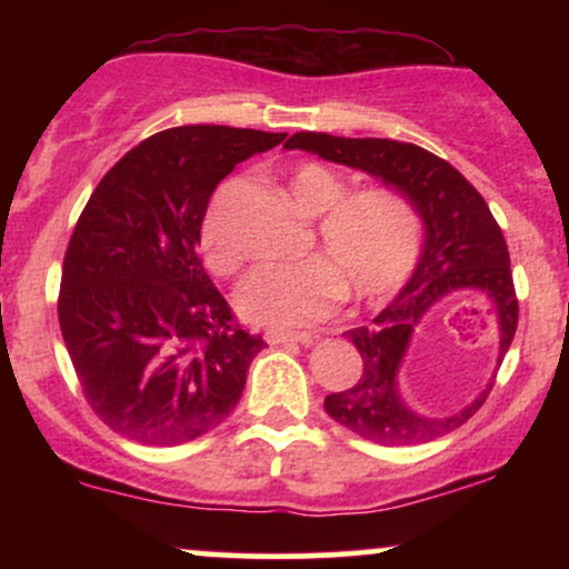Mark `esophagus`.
Returning a JSON list of instances; mask_svg holds the SVG:
<instances>
[{
  "mask_svg": "<svg viewBox=\"0 0 569 569\" xmlns=\"http://www.w3.org/2000/svg\"><path fill=\"white\" fill-rule=\"evenodd\" d=\"M312 339H316V335H307V331H264L267 345H293V342L310 345Z\"/></svg>",
  "mask_w": 569,
  "mask_h": 569,
  "instance_id": "obj_1",
  "label": "esophagus"
}]
</instances>
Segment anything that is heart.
Segmentation results:
<instances>
[{
  "label": "heart",
  "mask_w": 569,
  "mask_h": 569,
  "mask_svg": "<svg viewBox=\"0 0 569 569\" xmlns=\"http://www.w3.org/2000/svg\"><path fill=\"white\" fill-rule=\"evenodd\" d=\"M289 194L316 221V259L262 264L240 280L234 305L251 323L305 329L321 323L348 293L352 302H380L407 283L422 251V217L407 194L369 187L348 194L331 168L302 162L289 173ZM208 270L232 276L240 253L208 213L200 230Z\"/></svg>",
  "instance_id": "heart-1"
}]
</instances>
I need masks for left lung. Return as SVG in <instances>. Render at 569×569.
<instances>
[{
	"label": "left lung",
	"mask_w": 569,
	"mask_h": 569,
	"mask_svg": "<svg viewBox=\"0 0 569 569\" xmlns=\"http://www.w3.org/2000/svg\"><path fill=\"white\" fill-rule=\"evenodd\" d=\"M286 149H305L323 160L382 179L415 202L426 224V243L409 283L375 318V323L348 331L361 352L363 371L352 388L326 396V411L339 426L382 447H411L452 433L481 409L492 385L452 417H426L401 401L396 375L415 326L443 299L485 293L498 312V363L511 348L519 321V299L506 238L485 198L457 168L417 143L342 139L302 130L286 141Z\"/></svg>",
	"instance_id": "8db88e82"
}]
</instances>
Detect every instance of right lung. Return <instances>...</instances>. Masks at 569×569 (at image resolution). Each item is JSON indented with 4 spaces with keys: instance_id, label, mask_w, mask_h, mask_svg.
Listing matches in <instances>:
<instances>
[{
    "instance_id": "obj_1",
    "label": "right lung",
    "mask_w": 569,
    "mask_h": 569,
    "mask_svg": "<svg viewBox=\"0 0 569 569\" xmlns=\"http://www.w3.org/2000/svg\"><path fill=\"white\" fill-rule=\"evenodd\" d=\"M286 133L181 126L98 181L63 257L58 323L77 380L114 433L179 447L230 417L264 339L234 321L198 243L213 189Z\"/></svg>"
}]
</instances>
